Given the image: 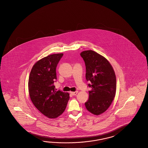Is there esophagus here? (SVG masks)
Segmentation results:
<instances>
[{"instance_id": "esophagus-1", "label": "esophagus", "mask_w": 148, "mask_h": 148, "mask_svg": "<svg viewBox=\"0 0 148 148\" xmlns=\"http://www.w3.org/2000/svg\"><path fill=\"white\" fill-rule=\"evenodd\" d=\"M78 92L76 91V92H71V94H72V95H76V94H77Z\"/></svg>"}]
</instances>
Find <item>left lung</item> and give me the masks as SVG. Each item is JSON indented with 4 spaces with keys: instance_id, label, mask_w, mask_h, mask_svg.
<instances>
[{
    "instance_id": "obj_1",
    "label": "left lung",
    "mask_w": 148,
    "mask_h": 148,
    "mask_svg": "<svg viewBox=\"0 0 148 148\" xmlns=\"http://www.w3.org/2000/svg\"><path fill=\"white\" fill-rule=\"evenodd\" d=\"M86 65V78L90 84L89 99L84 103L88 111L95 115L106 112L110 106L116 90L115 73L104 56L92 50L80 53Z\"/></svg>"
}]
</instances>
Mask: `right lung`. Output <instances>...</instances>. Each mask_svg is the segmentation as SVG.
Wrapping results in <instances>:
<instances>
[{"label": "right lung", "mask_w": 148, "mask_h": 148, "mask_svg": "<svg viewBox=\"0 0 148 148\" xmlns=\"http://www.w3.org/2000/svg\"><path fill=\"white\" fill-rule=\"evenodd\" d=\"M63 53L51 54L38 61L32 67L28 79V92L33 104L44 116L56 119L66 108L69 94L56 91L57 64Z\"/></svg>", "instance_id": "add662e5"}]
</instances>
